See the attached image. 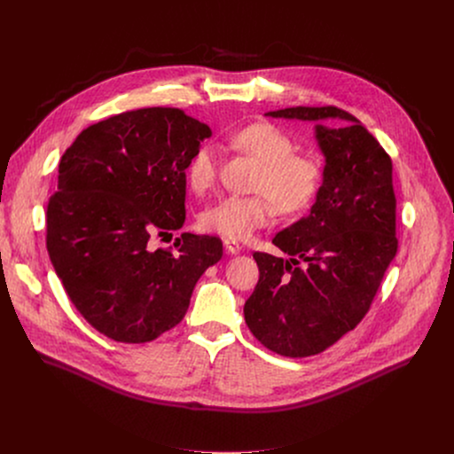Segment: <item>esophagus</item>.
Returning a JSON list of instances; mask_svg holds the SVG:
<instances>
[{"instance_id": "34e87169", "label": "esophagus", "mask_w": 454, "mask_h": 454, "mask_svg": "<svg viewBox=\"0 0 454 454\" xmlns=\"http://www.w3.org/2000/svg\"><path fill=\"white\" fill-rule=\"evenodd\" d=\"M224 247H226V251H228L230 254H239V253H240V249H242L239 242L230 240V239H226V240H224Z\"/></svg>"}]
</instances>
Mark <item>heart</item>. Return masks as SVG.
<instances>
[{
  "mask_svg": "<svg viewBox=\"0 0 454 454\" xmlns=\"http://www.w3.org/2000/svg\"><path fill=\"white\" fill-rule=\"evenodd\" d=\"M231 144L261 163L254 196H226L207 207L200 217L207 231L230 240H244L275 217V203L284 214L310 205L321 181L317 161L296 154L294 142L273 123H251L231 137ZM215 176V149L203 145L192 156L186 179L192 190L207 188Z\"/></svg>",
  "mask_w": 454,
  "mask_h": 454,
  "instance_id": "heart-1",
  "label": "heart"
}]
</instances>
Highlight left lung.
Returning <instances> with one entry per match:
<instances>
[{
	"label": "left lung",
	"instance_id": "obj_1",
	"mask_svg": "<svg viewBox=\"0 0 454 454\" xmlns=\"http://www.w3.org/2000/svg\"><path fill=\"white\" fill-rule=\"evenodd\" d=\"M266 116L314 121L325 167L309 215L273 239L287 261L253 253L261 278L244 317L266 348L307 357L356 329L395 258L392 160L356 116L334 106Z\"/></svg>",
	"mask_w": 454,
	"mask_h": 454
}]
</instances>
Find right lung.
<instances>
[{
	"label": "right lung",
	"instance_id": "add662e5",
	"mask_svg": "<svg viewBox=\"0 0 454 454\" xmlns=\"http://www.w3.org/2000/svg\"><path fill=\"white\" fill-rule=\"evenodd\" d=\"M212 129L181 109L145 107L102 120L59 163L46 208V247L72 303L100 334L147 343L186 314L201 275L223 256L210 235L181 233L184 170Z\"/></svg>",
	"mask_w": 454,
	"mask_h": 454
}]
</instances>
